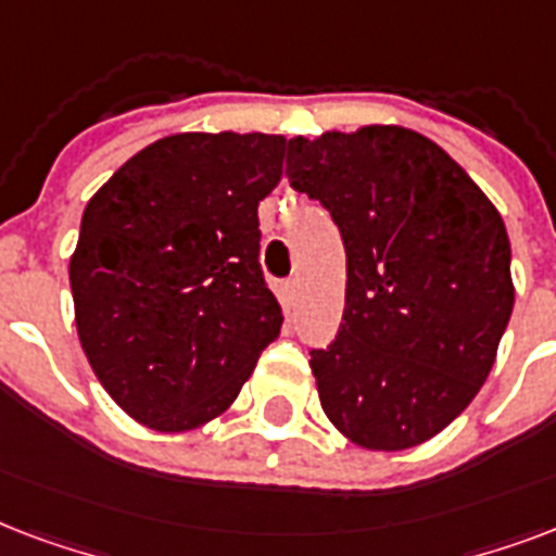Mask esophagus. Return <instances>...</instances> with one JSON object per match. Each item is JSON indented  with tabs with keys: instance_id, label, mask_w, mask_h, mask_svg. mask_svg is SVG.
<instances>
[{
	"instance_id": "1",
	"label": "esophagus",
	"mask_w": 556,
	"mask_h": 556,
	"mask_svg": "<svg viewBox=\"0 0 556 556\" xmlns=\"http://www.w3.org/2000/svg\"><path fill=\"white\" fill-rule=\"evenodd\" d=\"M299 295H301V283L299 278H290V281H283L281 287V301L287 309L299 307Z\"/></svg>"
}]
</instances>
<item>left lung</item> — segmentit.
I'll return each mask as SVG.
<instances>
[{
  "instance_id": "obj_1",
  "label": "left lung",
  "mask_w": 556,
  "mask_h": 556,
  "mask_svg": "<svg viewBox=\"0 0 556 556\" xmlns=\"http://www.w3.org/2000/svg\"><path fill=\"white\" fill-rule=\"evenodd\" d=\"M287 176L345 243L342 327L309 354L327 420L363 450H412L496 363L514 309L505 219L446 150L397 124L290 139Z\"/></svg>"
}]
</instances>
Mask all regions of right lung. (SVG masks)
Instances as JSON below:
<instances>
[{
  "instance_id": "obj_1",
  "label": "right lung",
  "mask_w": 556,
  "mask_h": 556,
  "mask_svg": "<svg viewBox=\"0 0 556 556\" xmlns=\"http://www.w3.org/2000/svg\"><path fill=\"white\" fill-rule=\"evenodd\" d=\"M283 150L269 132H176L86 202L68 261L77 339L132 420L156 432L208 424L281 333L257 205L281 182Z\"/></svg>"
}]
</instances>
